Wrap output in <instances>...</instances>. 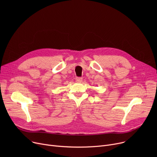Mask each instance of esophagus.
<instances>
[{"instance_id": "obj_1", "label": "esophagus", "mask_w": 157, "mask_h": 157, "mask_svg": "<svg viewBox=\"0 0 157 157\" xmlns=\"http://www.w3.org/2000/svg\"><path fill=\"white\" fill-rule=\"evenodd\" d=\"M76 82H78V83H81V82H82V81H83V78H76Z\"/></svg>"}]
</instances>
